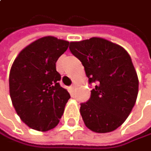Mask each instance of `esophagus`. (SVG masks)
Listing matches in <instances>:
<instances>
[{
	"mask_svg": "<svg viewBox=\"0 0 151 151\" xmlns=\"http://www.w3.org/2000/svg\"><path fill=\"white\" fill-rule=\"evenodd\" d=\"M70 88H71V90H74V88H75V85H74V84H72V85L70 86Z\"/></svg>",
	"mask_w": 151,
	"mask_h": 151,
	"instance_id": "1",
	"label": "esophagus"
}]
</instances>
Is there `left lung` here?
I'll use <instances>...</instances> for the list:
<instances>
[{"label":"left lung","instance_id":"left-lung-1","mask_svg":"<svg viewBox=\"0 0 151 151\" xmlns=\"http://www.w3.org/2000/svg\"><path fill=\"white\" fill-rule=\"evenodd\" d=\"M70 51L83 64L88 83H96L88 101L81 104L88 128L109 133L120 127L135 104L139 81L128 53L102 38L70 42Z\"/></svg>","mask_w":151,"mask_h":151}]
</instances>
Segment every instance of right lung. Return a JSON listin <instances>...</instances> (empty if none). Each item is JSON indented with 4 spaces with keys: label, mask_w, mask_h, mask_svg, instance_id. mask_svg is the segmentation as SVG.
Segmentation results:
<instances>
[{
    "label": "right lung",
    "mask_w": 151,
    "mask_h": 151,
    "mask_svg": "<svg viewBox=\"0 0 151 151\" xmlns=\"http://www.w3.org/2000/svg\"><path fill=\"white\" fill-rule=\"evenodd\" d=\"M69 42L47 36L24 48L9 72V95L21 120L38 131H47L60 121L70 94L63 88L55 63Z\"/></svg>",
    "instance_id": "add662e5"
}]
</instances>
